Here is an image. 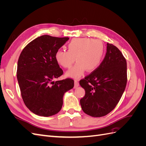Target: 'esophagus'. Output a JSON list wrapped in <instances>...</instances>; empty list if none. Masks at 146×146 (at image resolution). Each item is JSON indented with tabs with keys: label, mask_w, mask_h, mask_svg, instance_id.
<instances>
[{
	"label": "esophagus",
	"mask_w": 146,
	"mask_h": 146,
	"mask_svg": "<svg viewBox=\"0 0 146 146\" xmlns=\"http://www.w3.org/2000/svg\"><path fill=\"white\" fill-rule=\"evenodd\" d=\"M78 86H79V83H78V82L77 81V80H75V81H74V88H77Z\"/></svg>",
	"instance_id": "34e87169"
}]
</instances>
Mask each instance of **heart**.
Instances as JSON below:
<instances>
[{
    "label": "heart",
    "mask_w": 146,
    "mask_h": 146,
    "mask_svg": "<svg viewBox=\"0 0 146 146\" xmlns=\"http://www.w3.org/2000/svg\"><path fill=\"white\" fill-rule=\"evenodd\" d=\"M67 47L68 50L57 51L55 59L64 68H70L76 59L77 63L66 72V76L74 78L82 76L86 69L88 72L94 71L104 58L105 46L99 39L75 38L69 42Z\"/></svg>",
    "instance_id": "obj_1"
}]
</instances>
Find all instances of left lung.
<instances>
[{"label": "left lung", "mask_w": 146, "mask_h": 146, "mask_svg": "<svg viewBox=\"0 0 146 146\" xmlns=\"http://www.w3.org/2000/svg\"><path fill=\"white\" fill-rule=\"evenodd\" d=\"M99 67L80 81L85 95L80 99L84 113L92 117L107 115L116 107L127 84V62L115 46L107 43Z\"/></svg>", "instance_id": "1"}]
</instances>
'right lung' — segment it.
<instances>
[{
    "mask_svg": "<svg viewBox=\"0 0 146 146\" xmlns=\"http://www.w3.org/2000/svg\"><path fill=\"white\" fill-rule=\"evenodd\" d=\"M69 39L42 35L29 43L19 56L17 79L22 98L36 115L48 117L58 113L64 93L74 86L72 79L54 81L63 73L55 54Z\"/></svg>",
    "mask_w": 146,
    "mask_h": 146,
    "instance_id": "obj_1",
    "label": "right lung"
}]
</instances>
